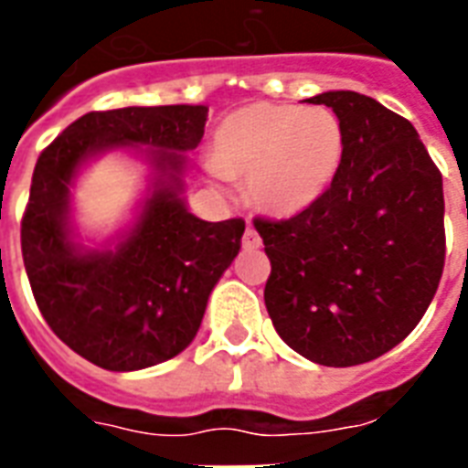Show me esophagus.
<instances>
[{"label":"esophagus","mask_w":468,"mask_h":468,"mask_svg":"<svg viewBox=\"0 0 468 468\" xmlns=\"http://www.w3.org/2000/svg\"><path fill=\"white\" fill-rule=\"evenodd\" d=\"M242 245L248 250H257V248H262V238H260V233H257L255 228L250 226L245 228V235H242Z\"/></svg>","instance_id":"34e87169"}]
</instances>
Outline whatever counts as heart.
Listing matches in <instances>:
<instances>
[{
    "instance_id": "1",
    "label": "heart",
    "mask_w": 468,
    "mask_h": 468,
    "mask_svg": "<svg viewBox=\"0 0 468 468\" xmlns=\"http://www.w3.org/2000/svg\"><path fill=\"white\" fill-rule=\"evenodd\" d=\"M345 160V128L327 106H242L213 135L216 172L245 179L250 198L271 216H296L318 201Z\"/></svg>"
}]
</instances>
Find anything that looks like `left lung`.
Returning a JSON list of instances; mask_svg holds the SVG:
<instances>
[{
    "label": "left lung",
    "mask_w": 468,
    "mask_h": 468,
    "mask_svg": "<svg viewBox=\"0 0 468 468\" xmlns=\"http://www.w3.org/2000/svg\"><path fill=\"white\" fill-rule=\"evenodd\" d=\"M345 128L330 189L286 220L255 218L271 262L264 303L279 337L323 367L403 342L444 270L442 175L413 123L356 91H323Z\"/></svg>",
    "instance_id": "left-lung-1"
}]
</instances>
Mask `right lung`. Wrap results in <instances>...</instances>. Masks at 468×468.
<instances>
[{"instance_id":"1","label":"right lung","mask_w":468,"mask_h":468,"mask_svg":"<svg viewBox=\"0 0 468 468\" xmlns=\"http://www.w3.org/2000/svg\"><path fill=\"white\" fill-rule=\"evenodd\" d=\"M206 116V106L189 104L90 112L36 162L21 220L33 299L50 330L101 369H145L189 347L240 252L245 220L208 223L184 204V153L201 143ZM119 147L145 154L154 182L120 245L90 250L74 240L69 186L84 161Z\"/></svg>"}]
</instances>
